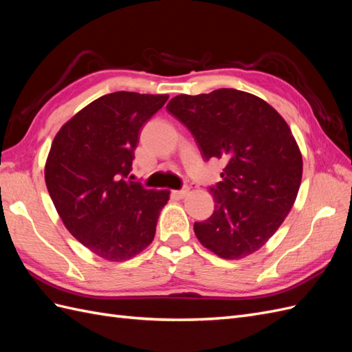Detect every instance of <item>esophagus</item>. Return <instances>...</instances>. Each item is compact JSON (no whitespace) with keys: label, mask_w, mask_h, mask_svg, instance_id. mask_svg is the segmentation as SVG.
<instances>
[{"label":"esophagus","mask_w":352,"mask_h":352,"mask_svg":"<svg viewBox=\"0 0 352 352\" xmlns=\"http://www.w3.org/2000/svg\"><path fill=\"white\" fill-rule=\"evenodd\" d=\"M188 194H189V189L188 188L180 189V190H173V195L177 197V198H185Z\"/></svg>","instance_id":"1"}]
</instances>
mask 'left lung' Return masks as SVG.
<instances>
[{
    "label": "left lung",
    "instance_id": "obj_1",
    "mask_svg": "<svg viewBox=\"0 0 352 352\" xmlns=\"http://www.w3.org/2000/svg\"><path fill=\"white\" fill-rule=\"evenodd\" d=\"M167 110L194 135L204 160L225 163L210 188L214 212L195 221L207 250L226 260L258 251L291 211L302 177V155L289 126L252 94L221 88L177 95Z\"/></svg>",
    "mask_w": 352,
    "mask_h": 352
}]
</instances>
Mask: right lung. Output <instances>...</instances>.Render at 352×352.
I'll return each instance as SVG.
<instances>
[{
	"label": "right lung",
	"mask_w": 352,
	"mask_h": 352,
	"mask_svg": "<svg viewBox=\"0 0 352 352\" xmlns=\"http://www.w3.org/2000/svg\"><path fill=\"white\" fill-rule=\"evenodd\" d=\"M168 95L119 91L74 114L52 141L45 184L72 235L98 257L124 261L150 245L168 190L146 189L129 173L141 127Z\"/></svg>",
	"instance_id": "1"
}]
</instances>
